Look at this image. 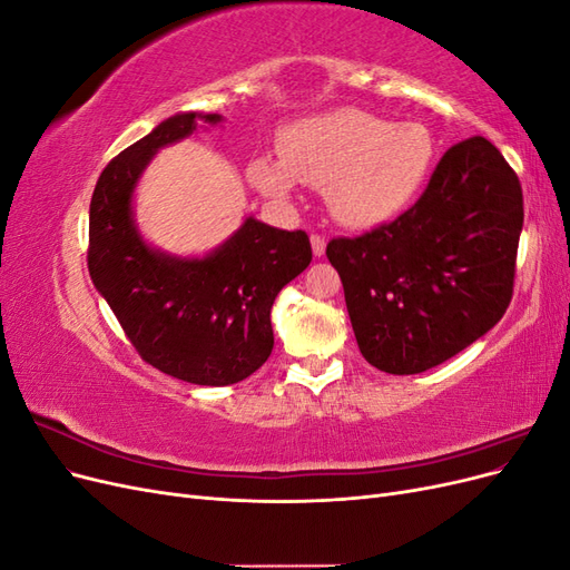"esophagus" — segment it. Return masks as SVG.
Returning <instances> with one entry per match:
<instances>
[{
	"instance_id": "esophagus-1",
	"label": "esophagus",
	"mask_w": 570,
	"mask_h": 570,
	"mask_svg": "<svg viewBox=\"0 0 570 570\" xmlns=\"http://www.w3.org/2000/svg\"><path fill=\"white\" fill-rule=\"evenodd\" d=\"M312 249H314V256H323L325 254V237L314 233L312 235Z\"/></svg>"
}]
</instances>
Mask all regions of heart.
<instances>
[{
    "label": "heart",
    "instance_id": "obj_1",
    "mask_svg": "<svg viewBox=\"0 0 570 570\" xmlns=\"http://www.w3.org/2000/svg\"><path fill=\"white\" fill-rule=\"evenodd\" d=\"M281 164L258 157L247 174L264 195L283 199L295 180L323 187L337 220L371 228L419 197L435 164V137L423 124H390L361 109H335L283 130Z\"/></svg>",
    "mask_w": 570,
    "mask_h": 570
}]
</instances>
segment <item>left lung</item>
I'll use <instances>...</instances> for the list:
<instances>
[{"instance_id": "left-lung-1", "label": "left lung", "mask_w": 570, "mask_h": 570, "mask_svg": "<svg viewBox=\"0 0 570 570\" xmlns=\"http://www.w3.org/2000/svg\"><path fill=\"white\" fill-rule=\"evenodd\" d=\"M523 189L485 137L444 151L419 202L325 247L358 350L392 375L423 373L494 327L513 297Z\"/></svg>"}]
</instances>
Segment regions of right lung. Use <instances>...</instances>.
<instances>
[{
  "label": "right lung",
  "instance_id": "obj_1",
  "mask_svg": "<svg viewBox=\"0 0 570 570\" xmlns=\"http://www.w3.org/2000/svg\"><path fill=\"white\" fill-rule=\"evenodd\" d=\"M197 114L164 120L114 157L90 202L88 268L135 352L149 366L193 385H233L266 364L273 350L271 306L312 264L304 230L247 218L226 245L180 262L149 249L130 218L142 168L164 145L195 130ZM218 124L220 116H204Z\"/></svg>",
  "mask_w": 570,
  "mask_h": 570
}]
</instances>
